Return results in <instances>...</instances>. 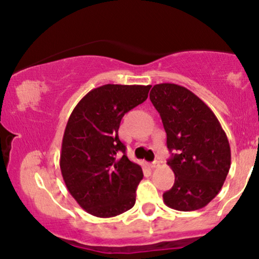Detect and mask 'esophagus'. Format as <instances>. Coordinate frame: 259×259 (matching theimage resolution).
I'll list each match as a JSON object with an SVG mask.
<instances>
[{
	"label": "esophagus",
	"mask_w": 259,
	"mask_h": 259,
	"mask_svg": "<svg viewBox=\"0 0 259 259\" xmlns=\"http://www.w3.org/2000/svg\"><path fill=\"white\" fill-rule=\"evenodd\" d=\"M159 166H160V161H159V160H155V161H153L152 163H150V167H152V168L159 167Z\"/></svg>",
	"instance_id": "obj_1"
}]
</instances>
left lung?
Returning a JSON list of instances; mask_svg holds the SVG:
<instances>
[{
  "label": "left lung",
  "instance_id": "8db88e82",
  "mask_svg": "<svg viewBox=\"0 0 259 259\" xmlns=\"http://www.w3.org/2000/svg\"><path fill=\"white\" fill-rule=\"evenodd\" d=\"M150 101L161 117L167 148L175 151L167 165L176 179L162 195L167 207L197 210L208 204L224 185L231 167V148L214 112L188 88L159 83Z\"/></svg>",
  "mask_w": 259,
  "mask_h": 259
}]
</instances>
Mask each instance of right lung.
I'll return each mask as SVG.
<instances>
[{
  "label": "right lung",
  "mask_w": 259,
  "mask_h": 259,
  "mask_svg": "<svg viewBox=\"0 0 259 259\" xmlns=\"http://www.w3.org/2000/svg\"><path fill=\"white\" fill-rule=\"evenodd\" d=\"M150 87L109 83L94 88L68 119L62 141V177L75 201L94 217H117L135 204L143 173L127 159L118 129L124 114L148 98Z\"/></svg>",
  "instance_id": "1"
}]
</instances>
